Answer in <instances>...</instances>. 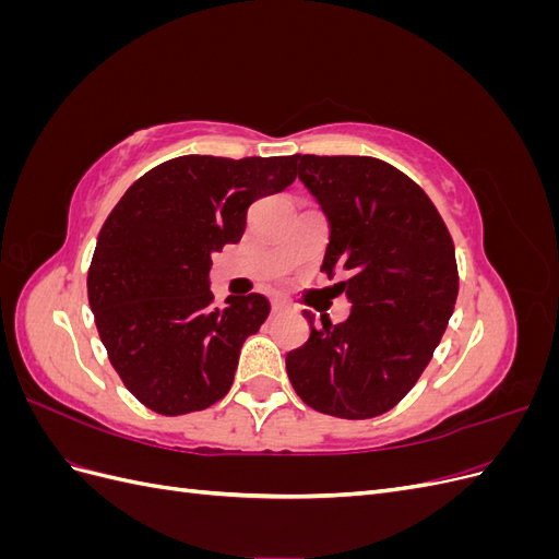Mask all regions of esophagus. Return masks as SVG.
Wrapping results in <instances>:
<instances>
[{"instance_id":"1","label":"esophagus","mask_w":559,"mask_h":559,"mask_svg":"<svg viewBox=\"0 0 559 559\" xmlns=\"http://www.w3.org/2000/svg\"><path fill=\"white\" fill-rule=\"evenodd\" d=\"M270 310H273V314H282V312L289 310V306H286V302H282V300H275L273 308H270Z\"/></svg>"}]
</instances>
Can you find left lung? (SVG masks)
I'll use <instances>...</instances> for the list:
<instances>
[{
	"label": "left lung",
	"instance_id": "1",
	"mask_svg": "<svg viewBox=\"0 0 559 559\" xmlns=\"http://www.w3.org/2000/svg\"><path fill=\"white\" fill-rule=\"evenodd\" d=\"M298 179L329 218L321 273L352 312L343 324L302 312L308 343L286 354V373L310 408L378 417L411 392L454 310L460 275L445 222L394 165L370 156L298 154Z\"/></svg>",
	"mask_w": 559,
	"mask_h": 559
}]
</instances>
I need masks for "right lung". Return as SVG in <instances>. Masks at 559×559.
I'll return each instance as SVG.
<instances>
[{"instance_id":"obj_1","label":"right lung","mask_w":559,"mask_h":559,"mask_svg":"<svg viewBox=\"0 0 559 559\" xmlns=\"http://www.w3.org/2000/svg\"><path fill=\"white\" fill-rule=\"evenodd\" d=\"M294 179L296 156H179L116 202L97 235L88 302L114 370L148 411L186 415L228 394L270 306L249 294L216 308L212 253L240 242L253 200Z\"/></svg>"}]
</instances>
